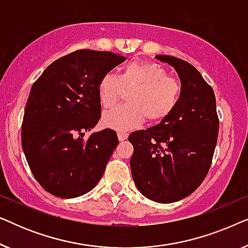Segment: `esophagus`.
I'll return each mask as SVG.
<instances>
[{"instance_id": "34e87169", "label": "esophagus", "mask_w": 248, "mask_h": 248, "mask_svg": "<svg viewBox=\"0 0 248 248\" xmlns=\"http://www.w3.org/2000/svg\"><path fill=\"white\" fill-rule=\"evenodd\" d=\"M117 137H118V140H120V141H124V140H126V139H127L128 134L124 131H118L117 132Z\"/></svg>"}]
</instances>
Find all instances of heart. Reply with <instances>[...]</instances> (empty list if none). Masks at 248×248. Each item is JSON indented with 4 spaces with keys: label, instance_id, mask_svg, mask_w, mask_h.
I'll list each match as a JSON object with an SVG mask.
<instances>
[{
    "label": "heart",
    "instance_id": "1",
    "mask_svg": "<svg viewBox=\"0 0 248 248\" xmlns=\"http://www.w3.org/2000/svg\"><path fill=\"white\" fill-rule=\"evenodd\" d=\"M124 89H132L126 98L128 104L105 111V126L126 131L141 124L144 117L150 122H160L177 107L182 93L181 83L169 77L166 69L159 64L141 61L125 64L120 77L113 73L101 77L98 83L101 106H113Z\"/></svg>",
    "mask_w": 248,
    "mask_h": 248
}]
</instances>
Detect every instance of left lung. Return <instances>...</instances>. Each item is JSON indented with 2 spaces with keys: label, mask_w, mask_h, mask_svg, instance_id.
<instances>
[{
  "label": "left lung",
  "mask_w": 248,
  "mask_h": 248,
  "mask_svg": "<svg viewBox=\"0 0 248 248\" xmlns=\"http://www.w3.org/2000/svg\"><path fill=\"white\" fill-rule=\"evenodd\" d=\"M177 72L182 93L177 107L160 123L133 132L132 177L145 198L172 203L192 194L211 166L219 133L216 96L211 86L191 64L157 55Z\"/></svg>",
  "instance_id": "obj_1"
}]
</instances>
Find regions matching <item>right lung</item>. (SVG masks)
Masks as SVG:
<instances>
[{"mask_svg": "<svg viewBox=\"0 0 248 248\" xmlns=\"http://www.w3.org/2000/svg\"><path fill=\"white\" fill-rule=\"evenodd\" d=\"M126 60L120 54L80 49L46 67L30 90L21 142L30 170L50 194L73 199L98 184L118 144L110 128L84 132L101 116L98 83Z\"/></svg>", "mask_w": 248, "mask_h": 248, "instance_id": "right-lung-1", "label": "right lung"}]
</instances>
